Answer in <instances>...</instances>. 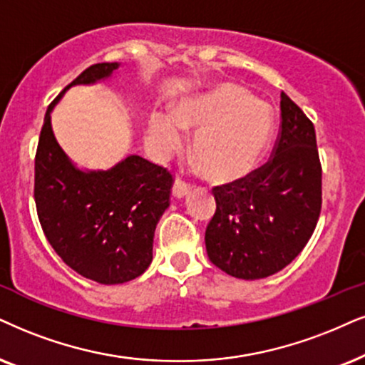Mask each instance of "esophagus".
Segmentation results:
<instances>
[{"instance_id":"obj_1","label":"esophagus","mask_w":365,"mask_h":365,"mask_svg":"<svg viewBox=\"0 0 365 365\" xmlns=\"http://www.w3.org/2000/svg\"><path fill=\"white\" fill-rule=\"evenodd\" d=\"M190 183L183 182L182 178H177L173 183V195L177 198H183L185 195H188V192H190Z\"/></svg>"}]
</instances>
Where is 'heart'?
I'll list each match as a JSON object with an SVG mask.
<instances>
[{"label":"heart","instance_id":"b5f03b06","mask_svg":"<svg viewBox=\"0 0 365 365\" xmlns=\"http://www.w3.org/2000/svg\"><path fill=\"white\" fill-rule=\"evenodd\" d=\"M150 140L161 155L180 150L185 131L195 133L193 158L207 178L230 182L256 165L271 131V113L251 92L220 84L183 99L175 113L153 110Z\"/></svg>","mask_w":365,"mask_h":365}]
</instances>
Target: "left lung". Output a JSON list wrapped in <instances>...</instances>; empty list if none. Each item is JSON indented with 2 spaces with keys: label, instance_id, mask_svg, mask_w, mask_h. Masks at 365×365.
Listing matches in <instances>:
<instances>
[{
  "label": "left lung",
  "instance_id": "1",
  "mask_svg": "<svg viewBox=\"0 0 365 365\" xmlns=\"http://www.w3.org/2000/svg\"><path fill=\"white\" fill-rule=\"evenodd\" d=\"M281 124L273 156L236 182L214 187L207 225L209 259L234 278L261 279L292 262L317 227L322 165L313 123L281 92Z\"/></svg>",
  "mask_w": 365,
  "mask_h": 365
}]
</instances>
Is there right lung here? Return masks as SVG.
I'll return each mask as SVG.
<instances>
[{"mask_svg":"<svg viewBox=\"0 0 365 365\" xmlns=\"http://www.w3.org/2000/svg\"><path fill=\"white\" fill-rule=\"evenodd\" d=\"M119 66H91L60 92L45 114L35 156L36 214L50 246L76 273L101 284L126 283L150 266L172 173L138 155L109 170L77 168L55 140L50 113L72 86L108 79Z\"/></svg>","mask_w":365,"mask_h":365,"instance_id":"1","label":"right lung"}]
</instances>
